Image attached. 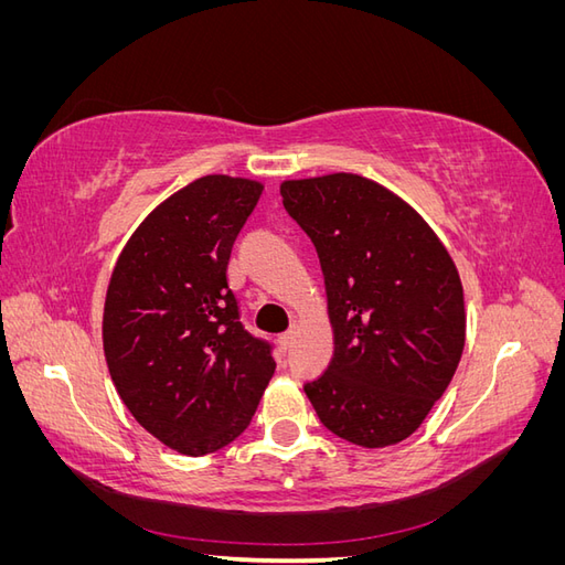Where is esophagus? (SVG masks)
Listing matches in <instances>:
<instances>
[{"instance_id":"34e87169","label":"esophagus","mask_w":565,"mask_h":565,"mask_svg":"<svg viewBox=\"0 0 565 565\" xmlns=\"http://www.w3.org/2000/svg\"><path fill=\"white\" fill-rule=\"evenodd\" d=\"M292 341H295V332H282V334L278 337V347H280L282 351H287L289 347H292Z\"/></svg>"}]
</instances>
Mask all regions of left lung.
I'll list each match as a JSON object with an SVG mask.
<instances>
[{"instance_id":"obj_1","label":"left lung","mask_w":565,"mask_h":565,"mask_svg":"<svg viewBox=\"0 0 565 565\" xmlns=\"http://www.w3.org/2000/svg\"><path fill=\"white\" fill-rule=\"evenodd\" d=\"M316 245L334 358L303 391L332 434L386 448L419 429L465 349V292L448 249L384 185L358 174L285 181Z\"/></svg>"}]
</instances>
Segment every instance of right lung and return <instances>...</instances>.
<instances>
[{
    "label": "right lung",
    "instance_id": "right-lung-1",
    "mask_svg": "<svg viewBox=\"0 0 565 565\" xmlns=\"http://www.w3.org/2000/svg\"><path fill=\"white\" fill-rule=\"evenodd\" d=\"M262 183L202 177L129 237L108 285L104 351L119 398L181 455L241 436L268 386L273 344L245 330L228 259Z\"/></svg>",
    "mask_w": 565,
    "mask_h": 565
}]
</instances>
